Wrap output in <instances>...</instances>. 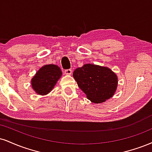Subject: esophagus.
Returning a JSON list of instances; mask_svg holds the SVG:
<instances>
[{"instance_id": "obj_1", "label": "esophagus", "mask_w": 152, "mask_h": 152, "mask_svg": "<svg viewBox=\"0 0 152 152\" xmlns=\"http://www.w3.org/2000/svg\"><path fill=\"white\" fill-rule=\"evenodd\" d=\"M71 73H72V71H71V69H67V70L64 71V74L66 75H71Z\"/></svg>"}]
</instances>
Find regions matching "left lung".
<instances>
[{
	"instance_id": "1",
	"label": "left lung",
	"mask_w": 152,
	"mask_h": 152,
	"mask_svg": "<svg viewBox=\"0 0 152 152\" xmlns=\"http://www.w3.org/2000/svg\"><path fill=\"white\" fill-rule=\"evenodd\" d=\"M73 76L78 87L94 103H101L113 96L118 88V76L105 66L86 64L77 68Z\"/></svg>"
}]
</instances>
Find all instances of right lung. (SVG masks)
<instances>
[{"instance_id":"obj_1","label":"right lung","mask_w":152,"mask_h":152,"mask_svg":"<svg viewBox=\"0 0 152 152\" xmlns=\"http://www.w3.org/2000/svg\"><path fill=\"white\" fill-rule=\"evenodd\" d=\"M61 76V70L58 66H43L31 79L32 89L37 94L45 96L52 91Z\"/></svg>"}]
</instances>
